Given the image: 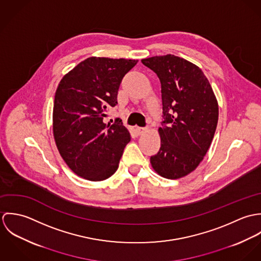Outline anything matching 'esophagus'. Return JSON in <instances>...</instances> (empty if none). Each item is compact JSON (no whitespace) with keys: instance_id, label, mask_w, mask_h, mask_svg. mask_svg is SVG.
<instances>
[{"instance_id":"esophagus-1","label":"esophagus","mask_w":261,"mask_h":261,"mask_svg":"<svg viewBox=\"0 0 261 261\" xmlns=\"http://www.w3.org/2000/svg\"><path fill=\"white\" fill-rule=\"evenodd\" d=\"M146 132H147V128H146V127H140V126H137V127H136V133H137L139 136L145 134Z\"/></svg>"}]
</instances>
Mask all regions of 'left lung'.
Instances as JSON below:
<instances>
[{
    "label": "left lung",
    "instance_id": "left-lung-1",
    "mask_svg": "<svg viewBox=\"0 0 261 261\" xmlns=\"http://www.w3.org/2000/svg\"><path fill=\"white\" fill-rule=\"evenodd\" d=\"M161 81L164 121L161 148L150 156L156 174L180 179L192 173L210 148L218 122V101L203 71L184 58L167 54L142 59Z\"/></svg>",
    "mask_w": 261,
    "mask_h": 261
}]
</instances>
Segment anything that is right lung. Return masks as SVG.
<instances>
[{
	"label": "right lung",
	"mask_w": 261,
	"mask_h": 261,
	"mask_svg": "<svg viewBox=\"0 0 261 261\" xmlns=\"http://www.w3.org/2000/svg\"><path fill=\"white\" fill-rule=\"evenodd\" d=\"M137 63L135 59L92 56L77 64L58 84L53 137L66 165L85 180L99 182L112 177L130 141L121 119L112 124L103 117L117 103L121 79Z\"/></svg>",
	"instance_id": "1"
}]
</instances>
